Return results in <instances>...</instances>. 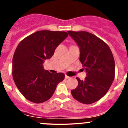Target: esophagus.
Here are the masks:
<instances>
[{
    "label": "esophagus",
    "mask_w": 128,
    "mask_h": 128,
    "mask_svg": "<svg viewBox=\"0 0 128 128\" xmlns=\"http://www.w3.org/2000/svg\"><path fill=\"white\" fill-rule=\"evenodd\" d=\"M68 78H70L69 76H68L67 75H65V79H68Z\"/></svg>",
    "instance_id": "obj_1"
}]
</instances>
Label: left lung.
Returning <instances> with one entry per match:
<instances>
[{
  "mask_svg": "<svg viewBox=\"0 0 128 128\" xmlns=\"http://www.w3.org/2000/svg\"><path fill=\"white\" fill-rule=\"evenodd\" d=\"M80 48V60L86 72L84 80L76 78L78 86L71 90L73 98L89 104L107 93L115 78V61L109 46L86 31H68Z\"/></svg>",
  "mask_w": 128,
  "mask_h": 128,
  "instance_id": "1",
  "label": "left lung"
}]
</instances>
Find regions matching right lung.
Wrapping results in <instances>:
<instances>
[{
  "label": "right lung",
  "instance_id": "1",
  "mask_svg": "<svg viewBox=\"0 0 128 128\" xmlns=\"http://www.w3.org/2000/svg\"><path fill=\"white\" fill-rule=\"evenodd\" d=\"M68 36L64 31L39 30L19 43L13 58V78L25 98L42 103L52 96L58 84L65 79L62 72L52 74L43 67L56 47Z\"/></svg>",
  "mask_w": 128,
  "mask_h": 128
}]
</instances>
